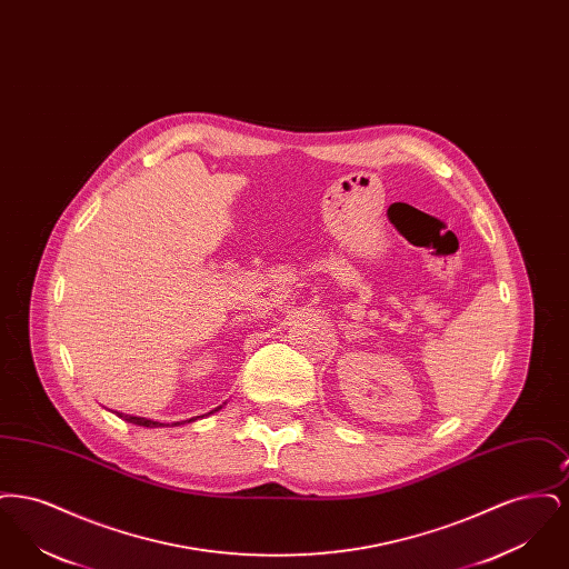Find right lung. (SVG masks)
Segmentation results:
<instances>
[{"label": "right lung", "mask_w": 569, "mask_h": 569, "mask_svg": "<svg viewBox=\"0 0 569 569\" xmlns=\"http://www.w3.org/2000/svg\"><path fill=\"white\" fill-rule=\"evenodd\" d=\"M219 409V407H217ZM213 409V411H217ZM213 411H209V413H213ZM117 416L119 418H123L126 422H132V425H138V427H147V429H156V427H163L162 422H156V420H147V418H138V416H126V413H119L117 411ZM196 418H200V416H196ZM193 420V418H191ZM174 425H179V422H174Z\"/></svg>", "instance_id": "add662e5"}]
</instances>
